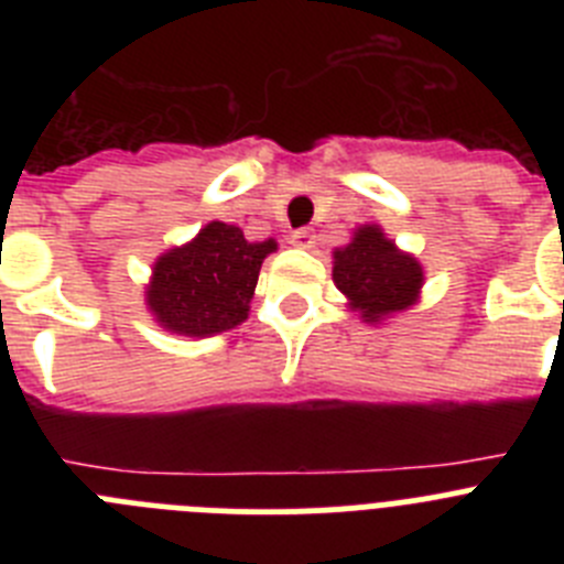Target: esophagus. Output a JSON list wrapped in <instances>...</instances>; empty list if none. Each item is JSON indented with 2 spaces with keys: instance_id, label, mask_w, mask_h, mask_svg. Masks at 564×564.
I'll return each mask as SVG.
<instances>
[{
  "instance_id": "esophagus-1",
  "label": "esophagus",
  "mask_w": 564,
  "mask_h": 564,
  "mask_svg": "<svg viewBox=\"0 0 564 564\" xmlns=\"http://www.w3.org/2000/svg\"><path fill=\"white\" fill-rule=\"evenodd\" d=\"M291 242L296 248H313V242H316V234H313V228H299V231L291 234Z\"/></svg>"
}]
</instances>
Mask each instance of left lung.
<instances>
[{"instance_id":"obj_1","label":"left lung","mask_w":564,"mask_h":564,"mask_svg":"<svg viewBox=\"0 0 564 564\" xmlns=\"http://www.w3.org/2000/svg\"><path fill=\"white\" fill-rule=\"evenodd\" d=\"M333 282L367 325H378L415 305L423 268L412 253L383 237L381 228L361 226L347 246L333 251Z\"/></svg>"}]
</instances>
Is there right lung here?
Listing matches in <instances>:
<instances>
[{
  "mask_svg": "<svg viewBox=\"0 0 564 564\" xmlns=\"http://www.w3.org/2000/svg\"><path fill=\"white\" fill-rule=\"evenodd\" d=\"M276 242H248L228 223H208L181 248L158 257L147 305L154 322L177 336H214L242 325L253 299L259 268Z\"/></svg>",
  "mask_w": 564,
  "mask_h": 564,
  "instance_id": "add662e5",
  "label": "right lung"
}]
</instances>
